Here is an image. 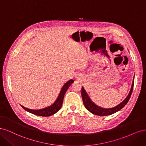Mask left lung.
Listing matches in <instances>:
<instances>
[{
  "label": "left lung",
  "mask_w": 146,
  "mask_h": 146,
  "mask_svg": "<svg viewBox=\"0 0 146 146\" xmlns=\"http://www.w3.org/2000/svg\"><path fill=\"white\" fill-rule=\"evenodd\" d=\"M134 78L135 77H133L132 84H131L130 90L128 94V95L127 96V97L124 99V100L121 102H120L118 105H117L116 106L111 107V108H104L96 105L95 103H94V102L92 101L90 98L89 97L88 93H87L84 87H82L81 95H82V101H83L84 106H85L86 109L89 111L91 112L92 113L96 115H98V116H107V115L113 114L115 113L121 109H123V108L127 104V103L128 102L129 100V99L131 95V93H132V91H133V88Z\"/></svg>",
  "instance_id": "8db88e82"
}]
</instances>
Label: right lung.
<instances>
[{
	"label": "right lung",
	"instance_id": "right-lung-1",
	"mask_svg": "<svg viewBox=\"0 0 146 146\" xmlns=\"http://www.w3.org/2000/svg\"><path fill=\"white\" fill-rule=\"evenodd\" d=\"M74 82L73 79H70L68 81L65 83L64 85L62 86V88L59 92V95L56 99V101L54 102L53 104H51L50 106L46 107L43 109H40L38 110H34V109H28L25 107L21 106V107L23 109L26 111H29L31 113L37 115V116H50L55 114L56 112H58L60 109L61 107H62L64 97L65 95V93H66L67 90L69 87L72 85V83Z\"/></svg>",
	"mask_w": 146,
	"mask_h": 146
}]
</instances>
